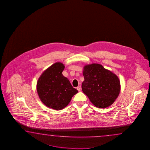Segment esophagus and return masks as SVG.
Wrapping results in <instances>:
<instances>
[{
	"label": "esophagus",
	"mask_w": 150,
	"mask_h": 150,
	"mask_svg": "<svg viewBox=\"0 0 150 150\" xmlns=\"http://www.w3.org/2000/svg\"><path fill=\"white\" fill-rule=\"evenodd\" d=\"M76 89H77V90H78L79 92H80V90H81V86H78V87H76Z\"/></svg>",
	"instance_id": "1"
}]
</instances>
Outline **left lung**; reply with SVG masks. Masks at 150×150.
I'll list each match as a JSON object with an SVG mask.
<instances>
[{"mask_svg": "<svg viewBox=\"0 0 150 150\" xmlns=\"http://www.w3.org/2000/svg\"><path fill=\"white\" fill-rule=\"evenodd\" d=\"M83 74L82 91L94 105L105 108L115 102L121 91L120 81L115 74L97 63L85 65Z\"/></svg>", "mask_w": 150, "mask_h": 150, "instance_id": "1", "label": "left lung"}]
</instances>
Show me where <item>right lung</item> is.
Returning a JSON list of instances; mask_svg holds the SVG:
<instances>
[{
	"mask_svg": "<svg viewBox=\"0 0 150 150\" xmlns=\"http://www.w3.org/2000/svg\"><path fill=\"white\" fill-rule=\"evenodd\" d=\"M64 64L56 62L51 65L39 77L36 89L39 98L50 108L62 110L67 107L78 91L62 74Z\"/></svg>",
	"mask_w": 150,
	"mask_h": 150,
	"instance_id": "obj_1",
	"label": "right lung"
}]
</instances>
